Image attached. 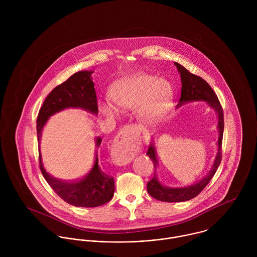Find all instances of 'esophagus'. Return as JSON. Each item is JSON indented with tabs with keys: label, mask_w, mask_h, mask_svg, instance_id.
I'll list each match as a JSON object with an SVG mask.
<instances>
[{
	"label": "esophagus",
	"mask_w": 257,
	"mask_h": 257,
	"mask_svg": "<svg viewBox=\"0 0 257 257\" xmlns=\"http://www.w3.org/2000/svg\"><path fill=\"white\" fill-rule=\"evenodd\" d=\"M135 127L126 125L120 130L111 146V159L115 165L121 166L131 162L135 152Z\"/></svg>",
	"instance_id": "obj_1"
}]
</instances>
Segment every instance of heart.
<instances>
[{
  "label": "heart",
  "mask_w": 257,
  "mask_h": 257,
  "mask_svg": "<svg viewBox=\"0 0 257 257\" xmlns=\"http://www.w3.org/2000/svg\"><path fill=\"white\" fill-rule=\"evenodd\" d=\"M110 96L120 109L130 110L140 106L141 115L150 120L166 110L172 97V86L167 80L153 75L136 74L116 82ZM101 110L108 116L116 113L115 107L109 102L103 103Z\"/></svg>",
  "instance_id": "1"
}]
</instances>
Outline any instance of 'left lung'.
<instances>
[{"label":"left lung","mask_w":257,"mask_h":257,"mask_svg":"<svg viewBox=\"0 0 257 257\" xmlns=\"http://www.w3.org/2000/svg\"><path fill=\"white\" fill-rule=\"evenodd\" d=\"M178 72L181 77V97L177 108L187 102L191 101H205L209 106L217 111L218 114V130H219V140H218V153L215 158L214 165L207 176L197 183L182 187V188H169L159 183L156 177L157 168V158L156 151L153 144L151 143L147 149V154L152 160L154 165V176L147 183L148 194L156 200L163 202H185L191 200L198 196L203 189L209 184L215 173L217 172L220 161H221V144H222V134H223V112L220 106V101L212 89V87L200 76L190 73L181 64L174 62Z\"/></svg>","instance_id":"obj_1"}]
</instances>
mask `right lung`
Segmentation results:
<instances>
[{
    "mask_svg": "<svg viewBox=\"0 0 257 257\" xmlns=\"http://www.w3.org/2000/svg\"><path fill=\"white\" fill-rule=\"evenodd\" d=\"M93 71H79L69 77L65 82L55 87L46 97L42 107L38 111L37 133L38 144L40 143L41 132L47 119L52 114L67 109L80 108L98 114V103L94 83L91 78ZM102 139H96V146L100 147ZM39 147V145H38ZM39 167L40 171L53 189V191L66 203L75 207L94 208L102 206L110 201L114 192L113 177L106 174L98 164V154L92 169L82 178L67 182L49 175L41 161L40 150Z\"/></svg>",
    "mask_w": 257,
    "mask_h": 257,
    "instance_id": "1",
    "label": "right lung"
}]
</instances>
